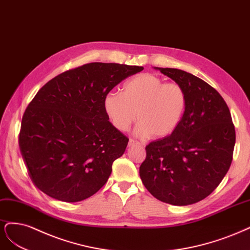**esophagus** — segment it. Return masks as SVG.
<instances>
[{
  "instance_id": "esophagus-1",
  "label": "esophagus",
  "mask_w": 250,
  "mask_h": 250,
  "mask_svg": "<svg viewBox=\"0 0 250 250\" xmlns=\"http://www.w3.org/2000/svg\"><path fill=\"white\" fill-rule=\"evenodd\" d=\"M139 142L136 141L134 139H130V141H128V146H139Z\"/></svg>"
}]
</instances>
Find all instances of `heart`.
<instances>
[{"mask_svg": "<svg viewBox=\"0 0 250 250\" xmlns=\"http://www.w3.org/2000/svg\"><path fill=\"white\" fill-rule=\"evenodd\" d=\"M187 106L182 85L165 83L154 74H140L124 85L123 93L111 91L104 98V110L116 130L125 132L136 120L138 137L162 139L179 126Z\"/></svg>", "mask_w": 250, "mask_h": 250, "instance_id": "1", "label": "heart"}]
</instances>
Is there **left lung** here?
Segmentation results:
<instances>
[{"instance_id":"obj_1","label":"left lung","mask_w":250,"mask_h":250,"mask_svg":"<svg viewBox=\"0 0 250 250\" xmlns=\"http://www.w3.org/2000/svg\"><path fill=\"white\" fill-rule=\"evenodd\" d=\"M155 68L183 86L187 106L171 135L146 146L140 178L163 203L195 204L210 195L229 171L235 126L227 103L204 80L181 69Z\"/></svg>"}]
</instances>
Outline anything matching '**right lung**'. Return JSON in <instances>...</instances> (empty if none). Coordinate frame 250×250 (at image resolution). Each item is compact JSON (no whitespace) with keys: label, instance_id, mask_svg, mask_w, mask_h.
Masks as SVG:
<instances>
[{"label":"right lung","instance_id":"1","mask_svg":"<svg viewBox=\"0 0 250 250\" xmlns=\"http://www.w3.org/2000/svg\"><path fill=\"white\" fill-rule=\"evenodd\" d=\"M142 66L93 62L47 82L21 119L19 144L30 179L46 195L77 203L107 183L128 138L113 126L104 98Z\"/></svg>","mask_w":250,"mask_h":250}]
</instances>
